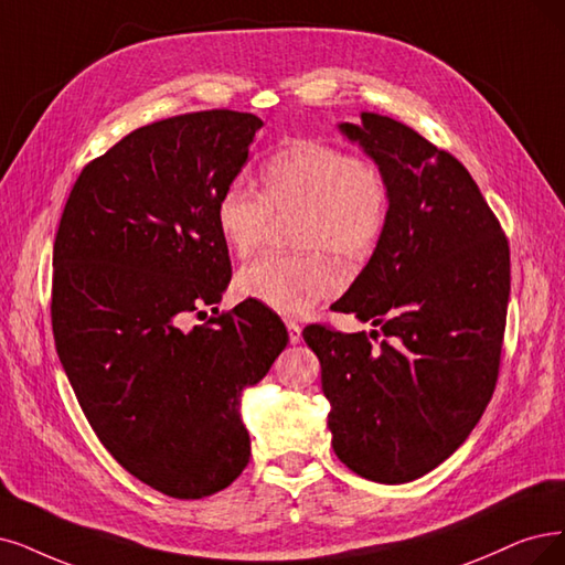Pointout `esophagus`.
Masks as SVG:
<instances>
[{
  "mask_svg": "<svg viewBox=\"0 0 565 565\" xmlns=\"http://www.w3.org/2000/svg\"><path fill=\"white\" fill-rule=\"evenodd\" d=\"M286 328H288V340H290V344L302 342V328H300L298 323H286Z\"/></svg>",
  "mask_w": 565,
  "mask_h": 565,
  "instance_id": "34e87169",
  "label": "esophagus"
}]
</instances>
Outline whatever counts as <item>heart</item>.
<instances>
[{
	"instance_id": "heart-1",
	"label": "heart",
	"mask_w": 565,
	"mask_h": 565,
	"mask_svg": "<svg viewBox=\"0 0 565 565\" xmlns=\"http://www.w3.org/2000/svg\"><path fill=\"white\" fill-rule=\"evenodd\" d=\"M263 193L242 181L216 200V227L233 254L263 244L271 218L300 214V256L269 254L242 267L239 294L288 319L335 298L344 277L326 250L361 260L380 246L391 216V183L382 164L315 139L284 146L263 164Z\"/></svg>"
}]
</instances>
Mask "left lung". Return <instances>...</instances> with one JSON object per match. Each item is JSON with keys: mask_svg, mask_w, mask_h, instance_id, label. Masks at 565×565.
Masks as SVG:
<instances>
[{"mask_svg": "<svg viewBox=\"0 0 565 565\" xmlns=\"http://www.w3.org/2000/svg\"><path fill=\"white\" fill-rule=\"evenodd\" d=\"M340 130L391 183L386 233L332 305L380 330H302L321 363L332 449L356 475L405 484L440 466L484 414L500 370L510 246L470 172L407 125ZM383 340L380 341L379 338Z\"/></svg>", "mask_w": 565, "mask_h": 565, "instance_id": "1", "label": "left lung"}]
</instances>
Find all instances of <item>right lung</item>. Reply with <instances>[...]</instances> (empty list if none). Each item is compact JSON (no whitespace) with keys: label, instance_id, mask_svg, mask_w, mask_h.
Wrapping results in <instances>:
<instances>
[{"label":"right lung","instance_id":"obj_1","mask_svg":"<svg viewBox=\"0 0 565 565\" xmlns=\"http://www.w3.org/2000/svg\"><path fill=\"white\" fill-rule=\"evenodd\" d=\"M260 128L230 109L143 125L83 167L53 244V338L76 401L125 470L179 500L242 475L239 393L288 342L256 302L216 307L233 275L216 200ZM202 306L215 317L185 329Z\"/></svg>","mask_w":565,"mask_h":565}]
</instances>
